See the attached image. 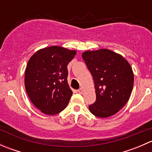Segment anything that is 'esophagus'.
Wrapping results in <instances>:
<instances>
[{
	"instance_id": "1",
	"label": "esophagus",
	"mask_w": 152,
	"mask_h": 152,
	"mask_svg": "<svg viewBox=\"0 0 152 152\" xmlns=\"http://www.w3.org/2000/svg\"><path fill=\"white\" fill-rule=\"evenodd\" d=\"M78 93H83V88H82V87H80V88H79V90H78Z\"/></svg>"
}]
</instances>
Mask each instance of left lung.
<instances>
[{"mask_svg":"<svg viewBox=\"0 0 152 152\" xmlns=\"http://www.w3.org/2000/svg\"><path fill=\"white\" fill-rule=\"evenodd\" d=\"M82 58L93 76L96 100L89 106L92 114L108 118L116 114L129 99L134 74L128 61L119 53L99 49L86 50Z\"/></svg>","mask_w":152,"mask_h":152,"instance_id":"8db88e82","label":"left lung"}]
</instances>
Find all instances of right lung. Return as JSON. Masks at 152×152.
<instances>
[{
    "instance_id": "obj_1",
    "label": "right lung",
    "mask_w": 152,
    "mask_h": 152,
    "mask_svg": "<svg viewBox=\"0 0 152 152\" xmlns=\"http://www.w3.org/2000/svg\"><path fill=\"white\" fill-rule=\"evenodd\" d=\"M76 50L56 46L35 52L25 71V87L31 102L42 113L56 115L65 110L73 92L67 83V68Z\"/></svg>"
}]
</instances>
